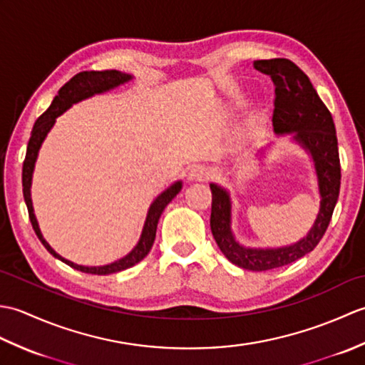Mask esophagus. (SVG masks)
<instances>
[{
    "label": "esophagus",
    "mask_w": 365,
    "mask_h": 365,
    "mask_svg": "<svg viewBox=\"0 0 365 365\" xmlns=\"http://www.w3.org/2000/svg\"><path fill=\"white\" fill-rule=\"evenodd\" d=\"M212 175V170L205 166H195L190 170L191 180H208Z\"/></svg>",
    "instance_id": "34e87169"
}]
</instances>
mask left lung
Here are the masks:
<instances>
[{"mask_svg": "<svg viewBox=\"0 0 365 365\" xmlns=\"http://www.w3.org/2000/svg\"><path fill=\"white\" fill-rule=\"evenodd\" d=\"M254 67L274 84L273 127L276 133H294L311 152L320 188V212L306 238L277 250H250L235 242L230 230V200L226 190L212 183L210 227L221 252L237 267L251 271L279 268L314 251L327 232L340 191V160L334 120L309 76L290 59H260Z\"/></svg>", "mask_w": 365, "mask_h": 365, "instance_id": "1", "label": "left lung"}]
</instances>
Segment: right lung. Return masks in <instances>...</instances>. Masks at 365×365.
I'll list each match as a JSON object with an SVG mask.
<instances>
[{
  "mask_svg": "<svg viewBox=\"0 0 365 365\" xmlns=\"http://www.w3.org/2000/svg\"><path fill=\"white\" fill-rule=\"evenodd\" d=\"M130 78H131L130 75L120 73L118 71H102V72L92 71V72L76 73L73 78L68 80L64 86L59 89L58 96L53 98V102H51L48 110H46L41 115V118L36 120L33 131H31V138L28 141L26 157H25V161H23V173H21L23 197H25L29 221H31V224H33L36 235L38 237V240H41L42 245L46 247V251L53 254L54 257L59 259L61 262L67 263L68 267L83 271V273L98 274V276L113 274V273H118V271L127 269L130 267L136 265L138 262H141L152 250V245L155 242V234H157L158 220H160L163 210H165V207L178 195V191L182 190V183L177 182L169 190L161 192V195L153 200V204L149 208V213H147V220L144 224L141 238H139V242L135 246V250L131 251L128 255H125L123 259L114 262V263H110V265H105V267H81V265H76V263H72V262L63 259L59 254H56L51 250L50 245L43 240L41 230H38L36 216L33 212V202H31L29 188H31V178H33V169H34V163L37 158V152H38V149H41V144L45 139L46 133H48L50 128L53 127V123H54V120H56L58 115L63 114L67 108H71L72 103L80 102V100L88 98L94 94H100V92H105L108 89H113L115 86H119V84L128 81Z\"/></svg>",
  "mask_w": 365,
  "mask_h": 365,
  "instance_id": "obj_1",
  "label": "right lung"
}]
</instances>
